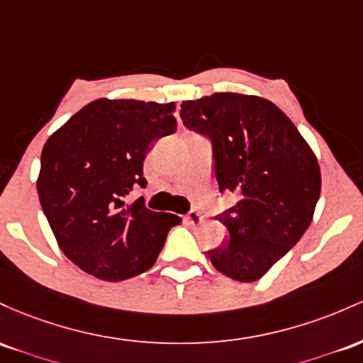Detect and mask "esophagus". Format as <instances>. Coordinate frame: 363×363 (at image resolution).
<instances>
[{
	"mask_svg": "<svg viewBox=\"0 0 363 363\" xmlns=\"http://www.w3.org/2000/svg\"><path fill=\"white\" fill-rule=\"evenodd\" d=\"M186 219H189L190 225H201V223H202V214L199 213V211H190V213L186 214Z\"/></svg>",
	"mask_w": 363,
	"mask_h": 363,
	"instance_id": "1",
	"label": "esophagus"
}]
</instances>
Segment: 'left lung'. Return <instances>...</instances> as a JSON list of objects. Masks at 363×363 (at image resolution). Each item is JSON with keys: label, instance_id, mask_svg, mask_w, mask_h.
<instances>
[{"label": "left lung", "instance_id": "8db88e82", "mask_svg": "<svg viewBox=\"0 0 363 363\" xmlns=\"http://www.w3.org/2000/svg\"><path fill=\"white\" fill-rule=\"evenodd\" d=\"M180 116L213 142L219 192L238 195L218 216L228 238L209 250L211 262L235 281H257L311 225L320 195L315 154L290 118L259 96L216 92L183 101Z\"/></svg>", "mask_w": 363, "mask_h": 363}]
</instances>
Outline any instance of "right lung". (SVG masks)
<instances>
[{
  "label": "right lung",
  "instance_id": "right-lung-1",
  "mask_svg": "<svg viewBox=\"0 0 363 363\" xmlns=\"http://www.w3.org/2000/svg\"><path fill=\"white\" fill-rule=\"evenodd\" d=\"M174 103L96 99L44 144L38 194L56 242L75 266L104 281L150 269L180 218L154 213L144 199V160L157 138L177 130Z\"/></svg>",
  "mask_w": 363,
  "mask_h": 363
}]
</instances>
